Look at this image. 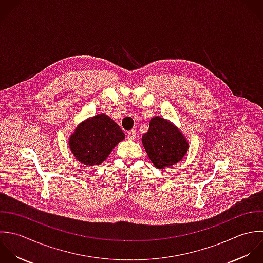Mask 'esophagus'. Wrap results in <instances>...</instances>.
Segmentation results:
<instances>
[{"label":"esophagus","instance_id":"obj_1","mask_svg":"<svg viewBox=\"0 0 263 263\" xmlns=\"http://www.w3.org/2000/svg\"><path fill=\"white\" fill-rule=\"evenodd\" d=\"M135 137H136V132H135L134 130H131V131H129V132H128V134H127V138H128L129 140H134V139H135Z\"/></svg>","mask_w":263,"mask_h":263}]
</instances>
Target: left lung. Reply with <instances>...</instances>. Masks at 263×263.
Here are the masks:
<instances>
[{
  "label": "left lung",
  "mask_w": 263,
  "mask_h": 263,
  "mask_svg": "<svg viewBox=\"0 0 263 263\" xmlns=\"http://www.w3.org/2000/svg\"><path fill=\"white\" fill-rule=\"evenodd\" d=\"M143 147L158 169H166L183 159L189 151V141L183 133L169 120L156 116L142 135Z\"/></svg>",
  "instance_id": "8db88e82"
}]
</instances>
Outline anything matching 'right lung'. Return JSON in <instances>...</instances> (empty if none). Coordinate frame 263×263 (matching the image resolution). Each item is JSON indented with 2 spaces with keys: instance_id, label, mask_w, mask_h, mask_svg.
Masks as SVG:
<instances>
[{
  "instance_id": "obj_1",
  "label": "right lung",
  "mask_w": 263,
  "mask_h": 263,
  "mask_svg": "<svg viewBox=\"0 0 263 263\" xmlns=\"http://www.w3.org/2000/svg\"><path fill=\"white\" fill-rule=\"evenodd\" d=\"M125 139V133L107 115L98 114L80 123L68 139L74 158L88 167L101 164Z\"/></svg>"
}]
</instances>
